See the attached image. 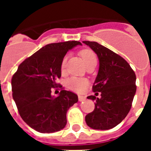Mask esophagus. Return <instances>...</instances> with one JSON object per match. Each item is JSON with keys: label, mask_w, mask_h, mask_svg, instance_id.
<instances>
[{"label": "esophagus", "mask_w": 151, "mask_h": 151, "mask_svg": "<svg viewBox=\"0 0 151 151\" xmlns=\"http://www.w3.org/2000/svg\"><path fill=\"white\" fill-rule=\"evenodd\" d=\"M85 100V97H84V96H82V95H78V101H79L80 102L84 101Z\"/></svg>", "instance_id": "obj_1"}]
</instances>
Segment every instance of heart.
I'll list each match as a JSON object with an SVG mask.
<instances>
[{
	"instance_id": "1",
	"label": "heart",
	"mask_w": 151,
	"mask_h": 151,
	"mask_svg": "<svg viewBox=\"0 0 151 151\" xmlns=\"http://www.w3.org/2000/svg\"><path fill=\"white\" fill-rule=\"evenodd\" d=\"M80 54L82 56V60L85 62L86 66H88L92 63H97V57L94 54V51L88 49L82 50L80 52ZM68 55H66L63 58L62 62H61V69L63 70L66 66L67 63ZM89 82L88 79L85 78H78V77H71L68 78L66 82V85L68 88L70 90L74 91L78 93H82L88 86Z\"/></svg>"
}]
</instances>
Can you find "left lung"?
<instances>
[{
    "mask_svg": "<svg viewBox=\"0 0 151 151\" xmlns=\"http://www.w3.org/2000/svg\"><path fill=\"white\" fill-rule=\"evenodd\" d=\"M83 43L94 50L99 60V69L92 90L101 92V98L91 95L94 101V111L85 116L89 127L108 130L120 123L128 115L136 92V76L127 61L95 41ZM98 94V93H96Z\"/></svg>",
    "mask_w": 151,
    "mask_h": 151,
    "instance_id": "8db88e82",
    "label": "left lung"
}]
</instances>
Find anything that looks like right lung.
Listing matches in <instances>:
<instances>
[{"label":"right lung","instance_id":"1","mask_svg":"<svg viewBox=\"0 0 151 151\" xmlns=\"http://www.w3.org/2000/svg\"><path fill=\"white\" fill-rule=\"evenodd\" d=\"M82 43L69 41L49 44L19 66L11 80L13 98L23 121L41 133H52L66 125V113L78 102L75 93L62 89L58 97L52 88L61 76V62L67 51Z\"/></svg>","mask_w":151,"mask_h":151}]
</instances>
